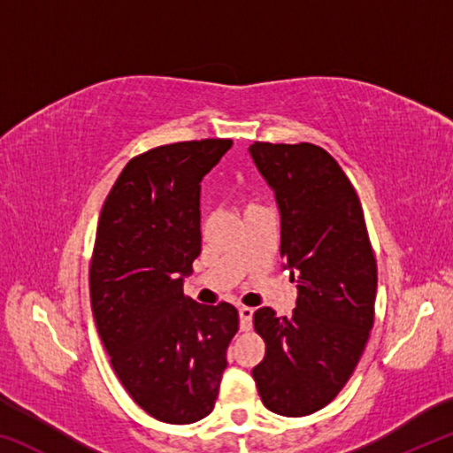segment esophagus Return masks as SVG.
Instances as JSON below:
<instances>
[{"label":"esophagus","instance_id":"34e87169","mask_svg":"<svg viewBox=\"0 0 453 453\" xmlns=\"http://www.w3.org/2000/svg\"><path fill=\"white\" fill-rule=\"evenodd\" d=\"M240 327L242 332H248V329H251V319H254V310L251 308H245V305H242L240 310Z\"/></svg>","mask_w":453,"mask_h":453}]
</instances>
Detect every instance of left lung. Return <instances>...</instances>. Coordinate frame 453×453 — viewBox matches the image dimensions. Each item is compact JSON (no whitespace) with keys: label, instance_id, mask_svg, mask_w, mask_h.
<instances>
[{"label":"left lung","instance_id":"left-lung-1","mask_svg":"<svg viewBox=\"0 0 453 453\" xmlns=\"http://www.w3.org/2000/svg\"><path fill=\"white\" fill-rule=\"evenodd\" d=\"M250 156L275 196L283 270L297 283L291 318L254 313L265 357L251 375L267 410L302 418L354 373L373 326L378 265L356 189L326 150L256 142Z\"/></svg>","mask_w":453,"mask_h":453}]
</instances>
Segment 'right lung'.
<instances>
[{"label": "right lung", "instance_id": "obj_1", "mask_svg": "<svg viewBox=\"0 0 453 453\" xmlns=\"http://www.w3.org/2000/svg\"><path fill=\"white\" fill-rule=\"evenodd\" d=\"M232 140L159 145L134 157L107 196L89 270L91 310L113 372L165 424L210 416L240 319L202 305L183 280L202 254L199 191Z\"/></svg>", "mask_w": 453, "mask_h": 453}]
</instances>
